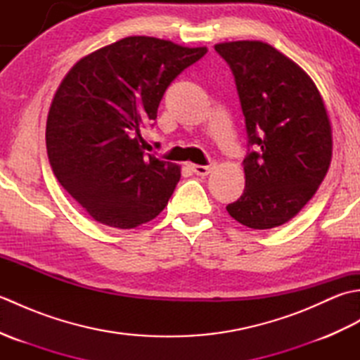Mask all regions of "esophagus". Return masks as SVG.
Instances as JSON below:
<instances>
[{
	"label": "esophagus",
	"mask_w": 360,
	"mask_h": 360,
	"mask_svg": "<svg viewBox=\"0 0 360 360\" xmlns=\"http://www.w3.org/2000/svg\"><path fill=\"white\" fill-rule=\"evenodd\" d=\"M213 168H215V164H209V165H192V172L198 176H207Z\"/></svg>",
	"instance_id": "esophagus-1"
}]
</instances>
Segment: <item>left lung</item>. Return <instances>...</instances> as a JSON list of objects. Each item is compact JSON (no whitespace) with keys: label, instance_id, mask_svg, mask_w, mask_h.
I'll list each match as a JSON object with an SVG mask.
<instances>
[{"label":"left lung","instance_id":"1","mask_svg":"<svg viewBox=\"0 0 360 360\" xmlns=\"http://www.w3.org/2000/svg\"><path fill=\"white\" fill-rule=\"evenodd\" d=\"M231 68L246 122V187L227 212L250 229L288 223L322 184L333 137L314 82L292 60L263 41L215 44Z\"/></svg>","mask_w":360,"mask_h":360}]
</instances>
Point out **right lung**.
Wrapping results in <instances>:
<instances>
[{"label":"right lung","mask_w":360,"mask_h":360,"mask_svg":"<svg viewBox=\"0 0 360 360\" xmlns=\"http://www.w3.org/2000/svg\"><path fill=\"white\" fill-rule=\"evenodd\" d=\"M207 53L155 37H127L83 57L58 86L46 148L60 184L102 224L133 229L164 210L181 170L143 151L141 129L165 89Z\"/></svg>","instance_id":"right-lung-1"}]
</instances>
